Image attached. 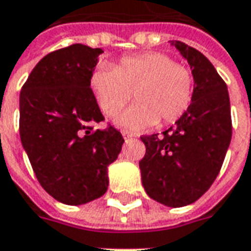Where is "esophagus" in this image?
I'll use <instances>...</instances> for the list:
<instances>
[{
	"instance_id": "esophagus-1",
	"label": "esophagus",
	"mask_w": 251,
	"mask_h": 251,
	"mask_svg": "<svg viewBox=\"0 0 251 251\" xmlns=\"http://www.w3.org/2000/svg\"><path fill=\"white\" fill-rule=\"evenodd\" d=\"M123 138L127 141L130 140V138H132V134H130V132H127V131H123Z\"/></svg>"
}]
</instances>
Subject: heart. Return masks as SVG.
<instances>
[{"instance_id": "b5f03b06", "label": "heart", "mask_w": 251, "mask_h": 251, "mask_svg": "<svg viewBox=\"0 0 251 251\" xmlns=\"http://www.w3.org/2000/svg\"><path fill=\"white\" fill-rule=\"evenodd\" d=\"M91 89L100 110L128 130H144L158 121L170 124L183 117L194 96V78L187 68L162 53L124 57L114 67L100 65L91 75Z\"/></svg>"}]
</instances>
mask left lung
I'll return each mask as SVG.
<instances>
[{"label":"left lung","instance_id":"obj_1","mask_svg":"<svg viewBox=\"0 0 251 251\" xmlns=\"http://www.w3.org/2000/svg\"><path fill=\"white\" fill-rule=\"evenodd\" d=\"M170 43L190 64L194 96L173 127L141 137L147 151L140 169L147 194L178 208L196 202L217 178L232 138V119L227 86L215 67L194 47Z\"/></svg>","mask_w":251,"mask_h":251}]
</instances>
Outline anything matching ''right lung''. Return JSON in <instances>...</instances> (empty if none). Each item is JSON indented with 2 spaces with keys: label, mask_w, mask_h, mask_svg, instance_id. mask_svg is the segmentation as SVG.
<instances>
[{
  "label": "right lung",
  "mask_w": 251,
  "mask_h": 251,
  "mask_svg": "<svg viewBox=\"0 0 251 251\" xmlns=\"http://www.w3.org/2000/svg\"><path fill=\"white\" fill-rule=\"evenodd\" d=\"M101 49L73 44L43 57L19 96V134L34 175L57 201L81 205L101 197L107 168L123 147L114 127L93 130L104 120L91 89Z\"/></svg>",
  "instance_id": "add662e5"
}]
</instances>
